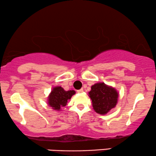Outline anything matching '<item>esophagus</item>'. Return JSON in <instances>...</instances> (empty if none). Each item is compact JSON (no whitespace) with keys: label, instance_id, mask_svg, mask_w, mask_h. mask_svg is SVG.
Instances as JSON below:
<instances>
[{"label":"esophagus","instance_id":"34e87169","mask_svg":"<svg viewBox=\"0 0 156 156\" xmlns=\"http://www.w3.org/2000/svg\"><path fill=\"white\" fill-rule=\"evenodd\" d=\"M77 92H78V93H82V92H83V89H80V90H77Z\"/></svg>","mask_w":156,"mask_h":156}]
</instances>
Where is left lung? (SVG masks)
I'll list each match as a JSON object with an SVG mask.
<instances>
[{
    "instance_id": "8db88e82",
    "label": "left lung",
    "mask_w": 156,
    "mask_h": 156,
    "mask_svg": "<svg viewBox=\"0 0 156 156\" xmlns=\"http://www.w3.org/2000/svg\"><path fill=\"white\" fill-rule=\"evenodd\" d=\"M118 92L115 88L103 82L94 84L91 87L89 97L92 102V107L97 113L105 115L114 108L118 103Z\"/></svg>"
}]
</instances>
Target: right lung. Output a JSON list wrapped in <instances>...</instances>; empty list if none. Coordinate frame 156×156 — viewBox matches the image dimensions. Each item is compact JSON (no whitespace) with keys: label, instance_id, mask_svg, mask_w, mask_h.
<instances>
[{"label":"right lung","instance_id":"add662e5","mask_svg":"<svg viewBox=\"0 0 156 156\" xmlns=\"http://www.w3.org/2000/svg\"><path fill=\"white\" fill-rule=\"evenodd\" d=\"M74 94V90L65 91L62 87H55L48 95V104L54 110L60 111L62 108L66 106L67 101Z\"/></svg>","mask_w":156,"mask_h":156}]
</instances>
